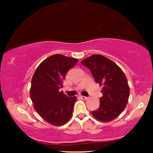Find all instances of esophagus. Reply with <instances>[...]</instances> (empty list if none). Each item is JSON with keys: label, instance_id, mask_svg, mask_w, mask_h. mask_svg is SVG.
I'll use <instances>...</instances> for the list:
<instances>
[{"label": "esophagus", "instance_id": "1", "mask_svg": "<svg viewBox=\"0 0 153 153\" xmlns=\"http://www.w3.org/2000/svg\"><path fill=\"white\" fill-rule=\"evenodd\" d=\"M80 98H81L82 99H83V100H87L88 99V97H84V96H80Z\"/></svg>", "mask_w": 153, "mask_h": 153}]
</instances>
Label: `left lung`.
<instances>
[{"label":"left lung","instance_id":"left-lung-1","mask_svg":"<svg viewBox=\"0 0 153 153\" xmlns=\"http://www.w3.org/2000/svg\"><path fill=\"white\" fill-rule=\"evenodd\" d=\"M81 63L88 67L95 81L102 86L100 107L92 112L102 122H108L123 112L128 102L129 87L123 71L117 64L101 55H94Z\"/></svg>","mask_w":153,"mask_h":153}]
</instances>
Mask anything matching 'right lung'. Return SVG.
<instances>
[{
  "mask_svg": "<svg viewBox=\"0 0 153 153\" xmlns=\"http://www.w3.org/2000/svg\"><path fill=\"white\" fill-rule=\"evenodd\" d=\"M77 63V59L53 55L44 60L33 74L31 100L40 117L51 125H64L73 114L77 97H68L59 89L63 88L67 72Z\"/></svg>",
  "mask_w": 153,
  "mask_h": 153,
  "instance_id": "right-lung-1",
  "label": "right lung"
}]
</instances>
